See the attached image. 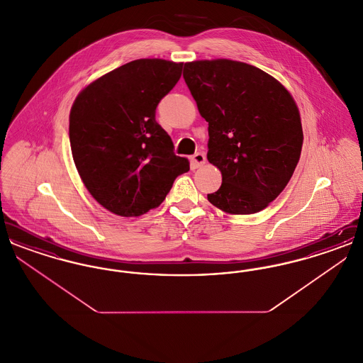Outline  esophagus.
<instances>
[{
  "instance_id": "obj_1",
  "label": "esophagus",
  "mask_w": 363,
  "mask_h": 363,
  "mask_svg": "<svg viewBox=\"0 0 363 363\" xmlns=\"http://www.w3.org/2000/svg\"><path fill=\"white\" fill-rule=\"evenodd\" d=\"M206 160H207V157H206L204 152H197V154L190 156V164H191L193 169H197V167L203 166L206 163Z\"/></svg>"
}]
</instances>
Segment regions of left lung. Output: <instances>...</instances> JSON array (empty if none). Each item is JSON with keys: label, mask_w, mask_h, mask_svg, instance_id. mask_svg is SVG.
I'll return each mask as SVG.
<instances>
[{"label": "left lung", "mask_w": 363, "mask_h": 363, "mask_svg": "<svg viewBox=\"0 0 363 363\" xmlns=\"http://www.w3.org/2000/svg\"><path fill=\"white\" fill-rule=\"evenodd\" d=\"M184 79L208 122V162L222 173L208 201L233 215L268 207L293 177L302 150L291 94L264 70L231 60L186 62Z\"/></svg>", "instance_id": "8db88e82"}]
</instances>
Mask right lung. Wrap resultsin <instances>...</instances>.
Wrapping results in <instances>:
<instances>
[{"label": "right lung", "mask_w": 363, "mask_h": 363, "mask_svg": "<svg viewBox=\"0 0 363 363\" xmlns=\"http://www.w3.org/2000/svg\"><path fill=\"white\" fill-rule=\"evenodd\" d=\"M182 62L143 58L86 86L69 116L72 156L91 196L120 216L159 207L186 157L174 154L156 107L181 77Z\"/></svg>", "instance_id": "obj_1"}]
</instances>
